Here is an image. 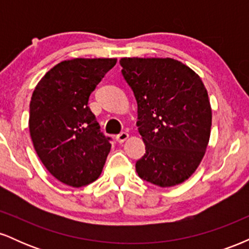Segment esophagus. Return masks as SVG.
<instances>
[{
	"label": "esophagus",
	"instance_id": "obj_1",
	"mask_svg": "<svg viewBox=\"0 0 249 249\" xmlns=\"http://www.w3.org/2000/svg\"><path fill=\"white\" fill-rule=\"evenodd\" d=\"M127 138H128V133L127 132H121L119 134H117V137H116V139H117V142H124L125 141H127Z\"/></svg>",
	"mask_w": 249,
	"mask_h": 249
}]
</instances>
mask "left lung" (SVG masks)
I'll list each match as a JSON object with an SVG mask.
<instances>
[{
	"label": "left lung",
	"mask_w": 249,
	"mask_h": 249,
	"mask_svg": "<svg viewBox=\"0 0 249 249\" xmlns=\"http://www.w3.org/2000/svg\"><path fill=\"white\" fill-rule=\"evenodd\" d=\"M119 63L136 97L137 126L146 150L137 173L159 187L181 184L196 172L210 142L212 108L204 83L168 57H125Z\"/></svg>",
	"instance_id": "1"
}]
</instances>
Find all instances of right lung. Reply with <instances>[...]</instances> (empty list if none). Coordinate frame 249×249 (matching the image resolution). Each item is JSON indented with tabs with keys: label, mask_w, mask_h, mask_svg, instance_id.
Wrapping results in <instances>:
<instances>
[{
	"label": "right lung",
	"mask_w": 249,
	"mask_h": 249,
	"mask_svg": "<svg viewBox=\"0 0 249 249\" xmlns=\"http://www.w3.org/2000/svg\"><path fill=\"white\" fill-rule=\"evenodd\" d=\"M117 58H73L63 61L37 83L30 101L29 132L45 168L72 187L101 176L110 138L99 130L88 107L89 97Z\"/></svg>",
	"instance_id": "right-lung-1"
}]
</instances>
